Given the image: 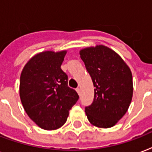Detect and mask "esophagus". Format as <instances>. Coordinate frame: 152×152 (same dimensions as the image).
<instances>
[{
	"mask_svg": "<svg viewBox=\"0 0 152 152\" xmlns=\"http://www.w3.org/2000/svg\"><path fill=\"white\" fill-rule=\"evenodd\" d=\"M76 92L78 93V95H80V88H76Z\"/></svg>",
	"mask_w": 152,
	"mask_h": 152,
	"instance_id": "obj_1",
	"label": "esophagus"
}]
</instances>
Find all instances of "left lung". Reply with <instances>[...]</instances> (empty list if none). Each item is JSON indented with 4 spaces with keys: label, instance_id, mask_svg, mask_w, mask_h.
<instances>
[{
    "label": "left lung",
    "instance_id": "1",
    "mask_svg": "<svg viewBox=\"0 0 152 152\" xmlns=\"http://www.w3.org/2000/svg\"><path fill=\"white\" fill-rule=\"evenodd\" d=\"M80 54L95 87L94 101L85 108L88 121L96 127H113L132 101V72L120 55L103 45L82 49Z\"/></svg>",
    "mask_w": 152,
    "mask_h": 152
}]
</instances>
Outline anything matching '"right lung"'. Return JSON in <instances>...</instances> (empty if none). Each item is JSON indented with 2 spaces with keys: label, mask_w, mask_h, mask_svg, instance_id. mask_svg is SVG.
Instances as JSON below:
<instances>
[{
  "label": "right lung",
  "mask_w": 152,
  "mask_h": 152,
  "mask_svg": "<svg viewBox=\"0 0 152 152\" xmlns=\"http://www.w3.org/2000/svg\"><path fill=\"white\" fill-rule=\"evenodd\" d=\"M66 53H39L27 62L20 75V97L23 109L42 129L61 127L79 99L76 91L68 87V76L61 69Z\"/></svg>",
  "instance_id": "obj_1"
}]
</instances>
